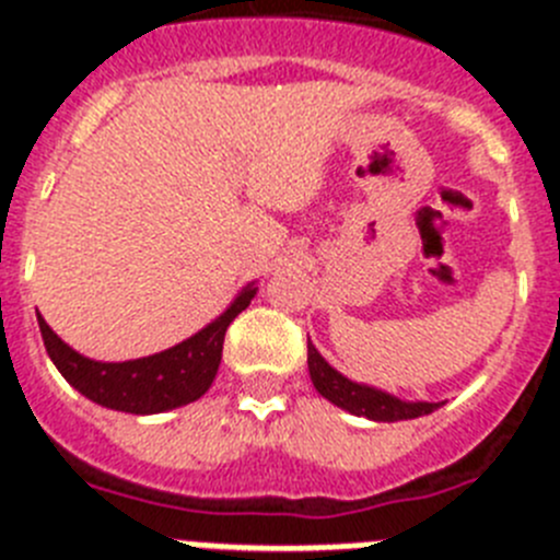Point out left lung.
<instances>
[{
  "label": "left lung",
  "mask_w": 560,
  "mask_h": 560,
  "mask_svg": "<svg viewBox=\"0 0 560 560\" xmlns=\"http://www.w3.org/2000/svg\"><path fill=\"white\" fill-rule=\"evenodd\" d=\"M308 373L314 381L316 393L328 398L334 407H341L345 412L359 415V418L378 420V423H395V420H412L432 415L440 404L429 400H404L398 395H389L384 389H375L370 384H355L348 375L334 370L328 361L319 355V350L308 339Z\"/></svg>",
  "instance_id": "8db88e82"
}]
</instances>
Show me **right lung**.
I'll return each mask as SVG.
<instances>
[{"label":"right lung","instance_id":"right-lung-1","mask_svg":"<svg viewBox=\"0 0 560 560\" xmlns=\"http://www.w3.org/2000/svg\"><path fill=\"white\" fill-rule=\"evenodd\" d=\"M255 294V283L244 285L235 300L226 305L224 314L215 316L199 334H192L190 339L179 341L162 353L145 355V359H86L69 348L67 341H61V336L44 323L42 314H38V328H42L44 348H47L52 364L78 393L101 407L117 409V412L156 415L192 404L210 389L212 378L219 373L226 328L252 303Z\"/></svg>","mask_w":560,"mask_h":560}]
</instances>
